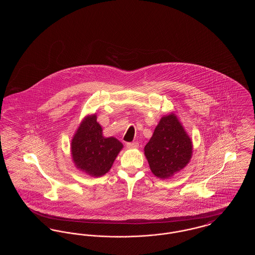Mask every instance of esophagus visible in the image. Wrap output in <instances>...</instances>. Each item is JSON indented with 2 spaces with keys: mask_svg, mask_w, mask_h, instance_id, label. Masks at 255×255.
<instances>
[{
  "mask_svg": "<svg viewBox=\"0 0 255 255\" xmlns=\"http://www.w3.org/2000/svg\"><path fill=\"white\" fill-rule=\"evenodd\" d=\"M126 147L129 149H134V148L138 147V143L137 142H127Z\"/></svg>",
  "mask_w": 255,
  "mask_h": 255,
  "instance_id": "obj_1",
  "label": "esophagus"
}]
</instances>
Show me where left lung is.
Here are the masks:
<instances>
[{
    "label": "left lung",
    "mask_w": 255,
    "mask_h": 255,
    "mask_svg": "<svg viewBox=\"0 0 255 255\" xmlns=\"http://www.w3.org/2000/svg\"><path fill=\"white\" fill-rule=\"evenodd\" d=\"M192 141L175 114L164 116L144 147L152 173L168 179L183 169L192 156Z\"/></svg>",
    "instance_id": "8db88e82"
}]
</instances>
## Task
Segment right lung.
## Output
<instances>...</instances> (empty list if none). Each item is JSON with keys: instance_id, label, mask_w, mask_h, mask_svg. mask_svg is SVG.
<instances>
[{"instance_id": "right-lung-1", "label": "right lung", "mask_w": 255, "mask_h": 255, "mask_svg": "<svg viewBox=\"0 0 255 255\" xmlns=\"http://www.w3.org/2000/svg\"><path fill=\"white\" fill-rule=\"evenodd\" d=\"M123 147L116 137H104L97 116H88L79 125L72 140L75 166L93 177L105 175Z\"/></svg>"}]
</instances>
